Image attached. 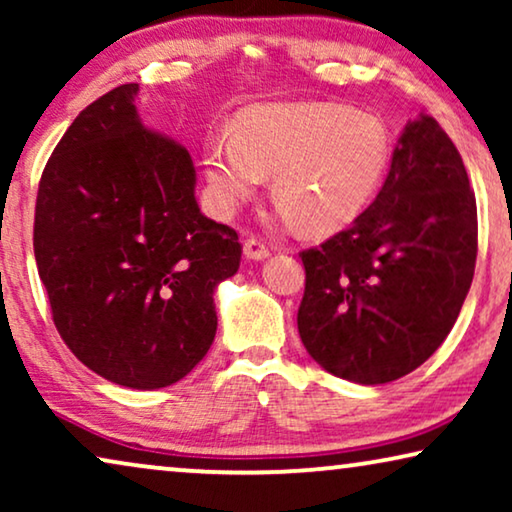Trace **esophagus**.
Segmentation results:
<instances>
[{
	"label": "esophagus",
	"instance_id": "esophagus-1",
	"mask_svg": "<svg viewBox=\"0 0 512 512\" xmlns=\"http://www.w3.org/2000/svg\"><path fill=\"white\" fill-rule=\"evenodd\" d=\"M244 256L249 261H263V258L270 256V249L261 240H256V237H249V240H244Z\"/></svg>",
	"mask_w": 512,
	"mask_h": 512
}]
</instances>
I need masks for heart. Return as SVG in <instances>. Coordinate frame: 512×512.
Returning a JSON list of instances; mask_svg holds the SVG:
<instances>
[{"label":"heart","instance_id":"obj_1","mask_svg":"<svg viewBox=\"0 0 512 512\" xmlns=\"http://www.w3.org/2000/svg\"><path fill=\"white\" fill-rule=\"evenodd\" d=\"M202 165L216 214L233 216L265 172L286 226L333 233L352 223L387 179L391 137L380 116L338 104H263L244 114L240 130L207 137Z\"/></svg>","mask_w":512,"mask_h":512}]
</instances>
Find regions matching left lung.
<instances>
[{
	"mask_svg": "<svg viewBox=\"0 0 512 512\" xmlns=\"http://www.w3.org/2000/svg\"><path fill=\"white\" fill-rule=\"evenodd\" d=\"M475 254L478 209L464 160L436 118L419 114L398 137L373 205L300 254L307 354L356 384L412 373L452 331Z\"/></svg>",
	"mask_w": 512,
	"mask_h": 512,
	"instance_id": "obj_1",
	"label": "left lung"
}]
</instances>
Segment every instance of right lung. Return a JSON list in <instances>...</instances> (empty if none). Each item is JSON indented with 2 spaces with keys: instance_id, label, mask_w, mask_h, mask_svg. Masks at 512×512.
Returning a JSON list of instances; mask_svg holds the SVG:
<instances>
[{
  "instance_id": "add662e5",
  "label": "right lung",
  "mask_w": 512,
  "mask_h": 512,
  "mask_svg": "<svg viewBox=\"0 0 512 512\" xmlns=\"http://www.w3.org/2000/svg\"><path fill=\"white\" fill-rule=\"evenodd\" d=\"M137 93V83L109 90L55 146L34 258L76 359L121 387L160 389L212 347L214 291L240 268L242 247L200 212L191 156L144 128Z\"/></svg>"
}]
</instances>
